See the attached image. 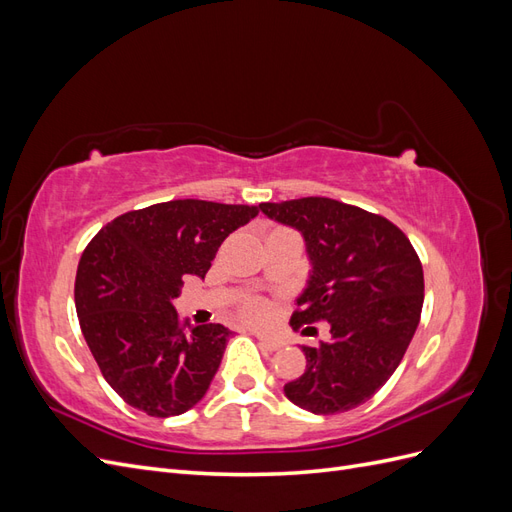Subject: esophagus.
<instances>
[{"label":"esophagus","instance_id":"34e87169","mask_svg":"<svg viewBox=\"0 0 512 512\" xmlns=\"http://www.w3.org/2000/svg\"><path fill=\"white\" fill-rule=\"evenodd\" d=\"M258 342H260L262 348L269 350V352H275V350H280L284 346L282 339H275V337H269V335H258Z\"/></svg>","mask_w":512,"mask_h":512}]
</instances>
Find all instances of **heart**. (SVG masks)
Returning <instances> with one entry per match:
<instances>
[{
	"instance_id": "heart-1",
	"label": "heart",
	"mask_w": 512,
	"mask_h": 512,
	"mask_svg": "<svg viewBox=\"0 0 512 512\" xmlns=\"http://www.w3.org/2000/svg\"><path fill=\"white\" fill-rule=\"evenodd\" d=\"M239 314H241V318H243L245 322L265 324V322L273 316V307H271V303L265 301V299L252 297V299H247V301L241 305Z\"/></svg>"
}]
</instances>
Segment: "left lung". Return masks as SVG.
Listing matches in <instances>:
<instances>
[{
	"label": "left lung",
	"mask_w": 512,
	"mask_h": 512,
	"mask_svg": "<svg viewBox=\"0 0 512 512\" xmlns=\"http://www.w3.org/2000/svg\"><path fill=\"white\" fill-rule=\"evenodd\" d=\"M260 211L297 228L312 260L292 329L331 324V342L303 346L307 365L284 386L286 397L314 414L365 404L393 376L421 320L423 265L410 239L382 215L333 198L262 203Z\"/></svg>",
	"instance_id": "8db88e82"
}]
</instances>
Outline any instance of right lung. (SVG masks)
Wrapping results in <instances>:
<instances>
[{"instance_id":"1","label":"right lung","mask_w":512,"mask_h":512,"mask_svg":"<svg viewBox=\"0 0 512 512\" xmlns=\"http://www.w3.org/2000/svg\"><path fill=\"white\" fill-rule=\"evenodd\" d=\"M254 205L168 200L108 222L89 241L74 282L85 342L104 380L128 406L177 416L205 397L230 331L181 324L173 299L183 275L205 277L232 230Z\"/></svg>"}]
</instances>
